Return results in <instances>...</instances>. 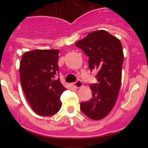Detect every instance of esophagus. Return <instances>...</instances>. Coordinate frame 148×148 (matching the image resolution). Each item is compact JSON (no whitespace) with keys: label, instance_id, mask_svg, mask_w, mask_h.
Listing matches in <instances>:
<instances>
[{"label":"esophagus","instance_id":"1","mask_svg":"<svg viewBox=\"0 0 148 148\" xmlns=\"http://www.w3.org/2000/svg\"><path fill=\"white\" fill-rule=\"evenodd\" d=\"M73 85L75 87V88H81L83 87V83L81 80H78L76 82L73 84Z\"/></svg>","mask_w":148,"mask_h":148}]
</instances>
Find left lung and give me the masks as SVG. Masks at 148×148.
Listing matches in <instances>:
<instances>
[{
    "label": "left lung",
    "mask_w": 148,
    "mask_h": 148,
    "mask_svg": "<svg viewBox=\"0 0 148 148\" xmlns=\"http://www.w3.org/2000/svg\"><path fill=\"white\" fill-rule=\"evenodd\" d=\"M75 46L89 57L90 70H97V84L90 85L92 99L82 102L84 114L92 120L108 116L118 98L124 61L122 45L119 39L105 30L90 32Z\"/></svg>",
    "instance_id": "obj_1"
}]
</instances>
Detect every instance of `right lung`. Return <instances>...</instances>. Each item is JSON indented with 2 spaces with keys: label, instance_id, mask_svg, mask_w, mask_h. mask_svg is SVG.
Instances as JSON below:
<instances>
[{
  "label": "right lung",
  "instance_id": "right-lung-1",
  "mask_svg": "<svg viewBox=\"0 0 148 148\" xmlns=\"http://www.w3.org/2000/svg\"><path fill=\"white\" fill-rule=\"evenodd\" d=\"M58 49H35L22 56L20 79L25 96L35 113L51 116L61 108L60 97L66 90L60 79Z\"/></svg>",
  "mask_w": 148,
  "mask_h": 148
}]
</instances>
